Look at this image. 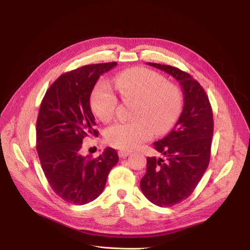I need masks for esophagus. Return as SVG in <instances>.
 <instances>
[{
  "mask_svg": "<svg viewBox=\"0 0 250 250\" xmlns=\"http://www.w3.org/2000/svg\"><path fill=\"white\" fill-rule=\"evenodd\" d=\"M130 153L128 151H124V150H121L118 151V156L121 157V158H125V157H127Z\"/></svg>",
  "mask_w": 250,
  "mask_h": 250,
  "instance_id": "obj_1",
  "label": "esophagus"
}]
</instances>
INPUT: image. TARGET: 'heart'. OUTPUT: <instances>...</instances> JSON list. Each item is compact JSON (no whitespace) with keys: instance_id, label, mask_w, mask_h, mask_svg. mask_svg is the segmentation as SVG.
<instances>
[{"instance_id":"b5f03b06","label":"heart","mask_w":250,"mask_h":250,"mask_svg":"<svg viewBox=\"0 0 250 250\" xmlns=\"http://www.w3.org/2000/svg\"><path fill=\"white\" fill-rule=\"evenodd\" d=\"M114 88L125 101H136L132 123H117L105 130L109 146L124 151L137 149L154 134L162 135L172 127L182 107V93L173 83L155 71L137 67L113 79ZM92 110L107 123L115 114L117 98L109 83L99 82L91 97Z\"/></svg>"}]
</instances>
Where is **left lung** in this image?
<instances>
[{"label":"left lung","instance_id":"obj_1","mask_svg":"<svg viewBox=\"0 0 250 250\" xmlns=\"http://www.w3.org/2000/svg\"><path fill=\"white\" fill-rule=\"evenodd\" d=\"M147 64L172 76L183 93V108L172 130L154 143L165 160L148 157L147 171L140 182L141 190L151 203L171 207L188 198L208 168L213 111L204 88L189 74L167 64Z\"/></svg>","mask_w":250,"mask_h":250}]
</instances>
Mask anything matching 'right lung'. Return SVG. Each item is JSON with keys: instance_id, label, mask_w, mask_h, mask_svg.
<instances>
[{"instance_id": "right-lung-1", "label": "right lung", "mask_w": 250, "mask_h": 250, "mask_svg": "<svg viewBox=\"0 0 250 250\" xmlns=\"http://www.w3.org/2000/svg\"><path fill=\"white\" fill-rule=\"evenodd\" d=\"M117 62L88 64L60 76L46 91L36 122V150L44 175L63 201L85 205L104 189L118 155L106 148L97 158L80 153L85 137L98 136L90 96L99 77Z\"/></svg>"}]
</instances>
